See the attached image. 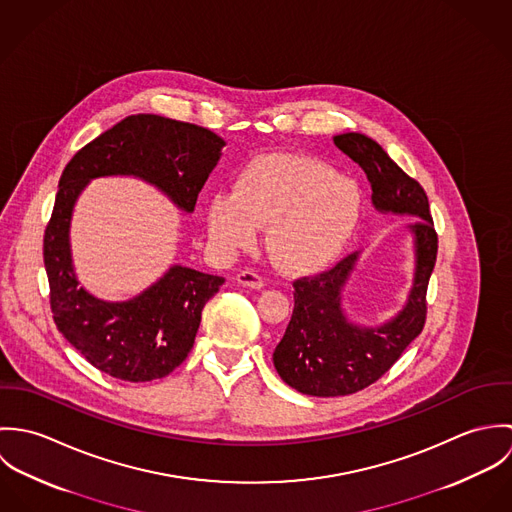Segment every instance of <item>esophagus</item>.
Returning a JSON list of instances; mask_svg holds the SVG:
<instances>
[{
    "label": "esophagus",
    "mask_w": 512,
    "mask_h": 512,
    "mask_svg": "<svg viewBox=\"0 0 512 512\" xmlns=\"http://www.w3.org/2000/svg\"><path fill=\"white\" fill-rule=\"evenodd\" d=\"M236 282L242 288H250V290H262L264 288V278L252 270H242L240 274H236Z\"/></svg>",
    "instance_id": "1"
}]
</instances>
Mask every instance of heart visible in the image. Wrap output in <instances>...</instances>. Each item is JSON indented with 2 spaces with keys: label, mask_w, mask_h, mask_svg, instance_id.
I'll return each mask as SVG.
<instances>
[{
  "label": "heart",
  "mask_w": 512,
  "mask_h": 512,
  "mask_svg": "<svg viewBox=\"0 0 512 512\" xmlns=\"http://www.w3.org/2000/svg\"><path fill=\"white\" fill-rule=\"evenodd\" d=\"M363 213L359 185L323 159L268 153L248 161L232 193L207 205V230L220 252L248 248L268 224L266 248L290 272L331 264L347 248Z\"/></svg>",
  "instance_id": "obj_1"
}]
</instances>
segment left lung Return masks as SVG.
<instances>
[{"label":"left lung","instance_id":"obj_1","mask_svg":"<svg viewBox=\"0 0 512 512\" xmlns=\"http://www.w3.org/2000/svg\"><path fill=\"white\" fill-rule=\"evenodd\" d=\"M333 142L363 167L378 213L420 220L408 224L414 244L408 299L394 317L376 327L353 323L343 309V292L361 252L349 254L329 272L293 282L292 319L274 351V366L288 386L321 398L347 396L370 386L422 333L428 282L438 256V234L422 185L365 134L347 132Z\"/></svg>","mask_w":512,"mask_h":512}]
</instances>
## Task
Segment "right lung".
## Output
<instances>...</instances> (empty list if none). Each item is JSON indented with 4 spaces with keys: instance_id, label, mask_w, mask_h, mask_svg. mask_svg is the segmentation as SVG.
Returning <instances> with one entry per match:
<instances>
[{
    "instance_id": "1",
    "label": "right lung",
    "mask_w": 512,
    "mask_h": 512,
    "mask_svg": "<svg viewBox=\"0 0 512 512\" xmlns=\"http://www.w3.org/2000/svg\"><path fill=\"white\" fill-rule=\"evenodd\" d=\"M224 140L215 132L155 114H136L74 153L45 230L43 258L57 329L98 370L128 382L163 378L193 349L205 303L224 278L173 264L126 301H106L82 288L71 254V220L92 179L136 177L177 209L195 211L199 191L217 167Z\"/></svg>"
}]
</instances>
